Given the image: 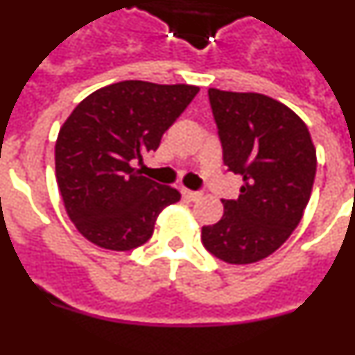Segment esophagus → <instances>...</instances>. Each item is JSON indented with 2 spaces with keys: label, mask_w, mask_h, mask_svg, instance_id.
<instances>
[{
  "label": "esophagus",
  "mask_w": 355,
  "mask_h": 355,
  "mask_svg": "<svg viewBox=\"0 0 355 355\" xmlns=\"http://www.w3.org/2000/svg\"><path fill=\"white\" fill-rule=\"evenodd\" d=\"M181 193H183V196L190 200H197L202 197V193L200 192H193V190H188V188H183V190H181Z\"/></svg>",
  "instance_id": "obj_1"
}]
</instances>
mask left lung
<instances>
[{"mask_svg":"<svg viewBox=\"0 0 355 355\" xmlns=\"http://www.w3.org/2000/svg\"><path fill=\"white\" fill-rule=\"evenodd\" d=\"M224 163L241 175L238 199L202 227V243L218 259L249 265L274 254L302 220L316 174V149L306 122L258 92L209 89Z\"/></svg>","mask_w":355,"mask_h":355,"instance_id":"left-lung-1","label":"left lung"}]
</instances>
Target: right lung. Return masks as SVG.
<instances>
[{
    "mask_svg": "<svg viewBox=\"0 0 355 355\" xmlns=\"http://www.w3.org/2000/svg\"><path fill=\"white\" fill-rule=\"evenodd\" d=\"M199 87L126 80L72 110L55 144L56 183L72 224L94 245L131 250L153 236L156 218L181 199L131 162L156 150Z\"/></svg>",
    "mask_w": 355,
    "mask_h": 355,
    "instance_id": "1",
    "label": "right lung"
}]
</instances>
